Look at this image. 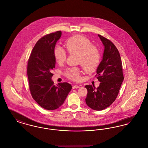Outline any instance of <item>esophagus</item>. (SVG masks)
Returning a JSON list of instances; mask_svg holds the SVG:
<instances>
[{
  "instance_id": "1",
  "label": "esophagus",
  "mask_w": 148,
  "mask_h": 148,
  "mask_svg": "<svg viewBox=\"0 0 148 148\" xmlns=\"http://www.w3.org/2000/svg\"><path fill=\"white\" fill-rule=\"evenodd\" d=\"M79 86H78V85H75L72 87V88L73 89H75V88H79Z\"/></svg>"
}]
</instances>
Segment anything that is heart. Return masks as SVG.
Instances as JSON below:
<instances>
[{
	"mask_svg": "<svg viewBox=\"0 0 148 148\" xmlns=\"http://www.w3.org/2000/svg\"><path fill=\"white\" fill-rule=\"evenodd\" d=\"M65 47L70 54H76L77 64H81L84 71L92 73L96 71L101 61V55L96 46L92 45L90 40L83 35H77L67 39ZM53 56L59 64L64 62L67 53L63 47L56 45L53 49ZM81 70L77 67L68 68L64 75L70 79L77 81L79 79Z\"/></svg>",
	"mask_w": 148,
	"mask_h": 148,
	"instance_id": "obj_1",
	"label": "heart"
}]
</instances>
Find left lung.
Here are the masks:
<instances>
[{
  "label": "left lung",
  "instance_id": "1",
  "mask_svg": "<svg viewBox=\"0 0 148 148\" xmlns=\"http://www.w3.org/2000/svg\"><path fill=\"white\" fill-rule=\"evenodd\" d=\"M98 36L104 46L103 58L97 69V78L101 82L98 87L86 85V103L90 108L101 110L114 102L120 90L124 76L119 52L114 44L101 35Z\"/></svg>",
  "mask_w": 148,
  "mask_h": 148
}]
</instances>
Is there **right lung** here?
<instances>
[{
	"label": "right lung",
	"mask_w": 148,
	"mask_h": 148,
	"mask_svg": "<svg viewBox=\"0 0 148 148\" xmlns=\"http://www.w3.org/2000/svg\"><path fill=\"white\" fill-rule=\"evenodd\" d=\"M61 32L46 35L34 46L27 61V73L29 89L33 99L47 110L58 109L64 102L72 89L67 82L55 86L51 70L55 67L53 49L61 36Z\"/></svg>",
	"instance_id": "1"
}]
</instances>
